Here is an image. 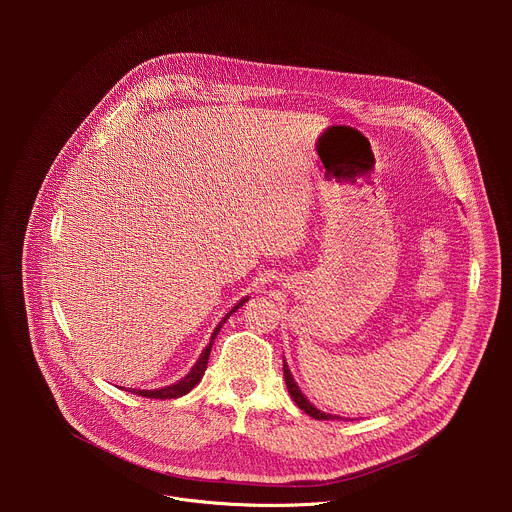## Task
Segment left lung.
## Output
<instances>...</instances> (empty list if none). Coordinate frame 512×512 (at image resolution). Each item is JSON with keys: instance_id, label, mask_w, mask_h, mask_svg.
<instances>
[{"instance_id": "1", "label": "left lung", "mask_w": 512, "mask_h": 512, "mask_svg": "<svg viewBox=\"0 0 512 512\" xmlns=\"http://www.w3.org/2000/svg\"><path fill=\"white\" fill-rule=\"evenodd\" d=\"M283 377H285V385H287V391H289L291 399H294V401L298 403V407H300L304 413H308V415H310V417H314V419H342V417H338V415L324 413V411L316 409V407L308 401V397L300 391V387H298V383L294 381V377H291V373H289V369H287L285 360H283Z\"/></svg>"}]
</instances>
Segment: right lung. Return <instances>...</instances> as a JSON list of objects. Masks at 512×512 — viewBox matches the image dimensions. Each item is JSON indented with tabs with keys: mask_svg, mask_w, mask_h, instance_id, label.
Segmentation results:
<instances>
[{
	"mask_svg": "<svg viewBox=\"0 0 512 512\" xmlns=\"http://www.w3.org/2000/svg\"><path fill=\"white\" fill-rule=\"evenodd\" d=\"M249 298H243L237 306H233L231 308V312L218 322V326L214 328V332H212V336H210V342H208V346L202 350V354H200V358L196 360V364L194 367L190 369V373L184 377V379H180L178 383H174V385H170V387H162V389H154V391H141V389H127L129 393H135V395H141V397H148V399H176V397H182V395H186V393H190L192 389H194V385H198L200 383V379H202V375H204V371H206V364H208V356H210V348H212V342H214V338H216V334H218V330L223 328V324L229 320V316L233 314V312H237L245 302H247Z\"/></svg>",
	"mask_w": 512,
	"mask_h": 512,
	"instance_id": "obj_1",
	"label": "right lung"
}]
</instances>
